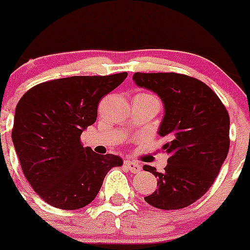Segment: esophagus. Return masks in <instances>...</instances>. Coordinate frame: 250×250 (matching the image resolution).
<instances>
[{"label":"esophagus","instance_id":"1","mask_svg":"<svg viewBox=\"0 0 250 250\" xmlns=\"http://www.w3.org/2000/svg\"><path fill=\"white\" fill-rule=\"evenodd\" d=\"M125 167H126L127 170L132 173H136L141 170V166L139 162H135V161H130V160H126V161L124 162Z\"/></svg>","mask_w":250,"mask_h":250}]
</instances>
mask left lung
<instances>
[{
  "label": "left lung",
  "instance_id": "1",
  "mask_svg": "<svg viewBox=\"0 0 250 250\" xmlns=\"http://www.w3.org/2000/svg\"><path fill=\"white\" fill-rule=\"evenodd\" d=\"M139 88L157 94L164 118L157 134L167 137L165 172L144 170L157 177V189L145 197L152 207L180 209L196 202L209 189L229 150V115L209 86L177 73H135Z\"/></svg>",
  "mask_w": 250,
  "mask_h": 250
}]
</instances>
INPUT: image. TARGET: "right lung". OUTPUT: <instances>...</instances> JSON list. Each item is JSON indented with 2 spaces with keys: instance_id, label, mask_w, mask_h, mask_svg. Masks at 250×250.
<instances>
[{
  "instance_id": "right-lung-1",
  "label": "right lung",
  "mask_w": 250,
  "mask_h": 250,
  "mask_svg": "<svg viewBox=\"0 0 250 250\" xmlns=\"http://www.w3.org/2000/svg\"><path fill=\"white\" fill-rule=\"evenodd\" d=\"M106 77L54 79L29 89L16 106L12 141L29 185L61 209L83 208L97 197L105 176L123 165L116 155L83 147L80 135L93 125L98 104L126 79Z\"/></svg>"
}]
</instances>
